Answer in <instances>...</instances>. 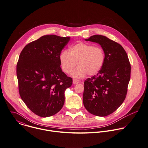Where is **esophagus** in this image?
<instances>
[{
    "label": "esophagus",
    "instance_id": "1",
    "mask_svg": "<svg viewBox=\"0 0 148 148\" xmlns=\"http://www.w3.org/2000/svg\"><path fill=\"white\" fill-rule=\"evenodd\" d=\"M79 80H78V79H73V84H78V83H79Z\"/></svg>",
    "mask_w": 148,
    "mask_h": 148
}]
</instances>
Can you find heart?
Returning a JSON list of instances; mask_svg holds the SVG:
<instances>
[{
    "instance_id": "heart-1",
    "label": "heart",
    "mask_w": 148,
    "mask_h": 148,
    "mask_svg": "<svg viewBox=\"0 0 148 148\" xmlns=\"http://www.w3.org/2000/svg\"><path fill=\"white\" fill-rule=\"evenodd\" d=\"M105 53L99 46H93L84 42H78L73 45L69 50L62 51L59 60L63 72L70 73L77 64L79 66L72 75L82 78L87 73L89 75L97 74L103 66Z\"/></svg>"
}]
</instances>
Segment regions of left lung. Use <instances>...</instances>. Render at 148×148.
Instances as JSON below:
<instances>
[{"instance_id": "left-lung-1", "label": "left lung", "mask_w": 148, "mask_h": 148, "mask_svg": "<svg viewBox=\"0 0 148 148\" xmlns=\"http://www.w3.org/2000/svg\"><path fill=\"white\" fill-rule=\"evenodd\" d=\"M85 40L101 46L105 60L97 75L84 82V105L91 114L105 117L115 112L126 98L130 63L122 46L108 37L94 35Z\"/></svg>"}]
</instances>
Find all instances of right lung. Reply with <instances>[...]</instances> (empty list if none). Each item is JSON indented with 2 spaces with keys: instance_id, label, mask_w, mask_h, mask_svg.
Listing matches in <instances>:
<instances>
[{
  "instance_id": "add662e5",
  "label": "right lung",
  "mask_w": 148,
  "mask_h": 148,
  "mask_svg": "<svg viewBox=\"0 0 148 148\" xmlns=\"http://www.w3.org/2000/svg\"><path fill=\"white\" fill-rule=\"evenodd\" d=\"M70 37L44 35L27 44L16 65L20 96L36 115L57 114L64 102V91L73 84L60 68L59 56Z\"/></svg>"
}]
</instances>
